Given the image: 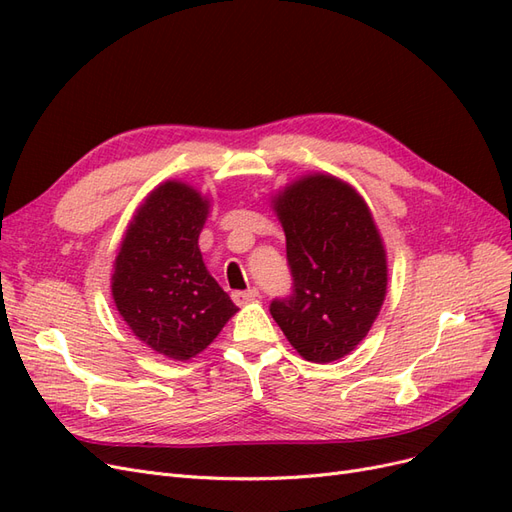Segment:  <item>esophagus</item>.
Listing matches in <instances>:
<instances>
[{
  "label": "esophagus",
  "instance_id": "1",
  "mask_svg": "<svg viewBox=\"0 0 512 512\" xmlns=\"http://www.w3.org/2000/svg\"><path fill=\"white\" fill-rule=\"evenodd\" d=\"M258 297V290L256 288H250V290H237V292H232V301H235L237 305H245V303H250V301H254Z\"/></svg>",
  "mask_w": 512,
  "mask_h": 512
}]
</instances>
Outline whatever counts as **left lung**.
Returning a JSON list of instances; mask_svg holds the SVG:
<instances>
[{
    "mask_svg": "<svg viewBox=\"0 0 512 512\" xmlns=\"http://www.w3.org/2000/svg\"><path fill=\"white\" fill-rule=\"evenodd\" d=\"M286 235L292 297L271 316L305 361L344 359L376 322L389 284L380 230L365 198L329 173H307L271 196Z\"/></svg>",
    "mask_w": 512,
    "mask_h": 512,
    "instance_id": "1",
    "label": "left lung"
}]
</instances>
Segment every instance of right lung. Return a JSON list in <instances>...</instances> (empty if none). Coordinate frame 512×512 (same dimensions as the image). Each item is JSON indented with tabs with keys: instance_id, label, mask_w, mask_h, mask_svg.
<instances>
[{
	"instance_id": "right-lung-1",
	"label": "right lung",
	"mask_w": 512,
	"mask_h": 512,
	"mask_svg": "<svg viewBox=\"0 0 512 512\" xmlns=\"http://www.w3.org/2000/svg\"><path fill=\"white\" fill-rule=\"evenodd\" d=\"M209 209L211 200L194 185L162 181L134 211L113 262L119 316L145 346L173 361L203 352L239 312L200 254Z\"/></svg>"
}]
</instances>
